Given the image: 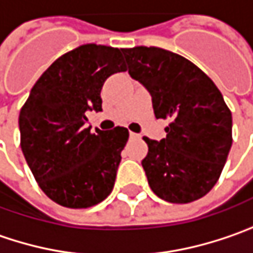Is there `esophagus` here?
<instances>
[{"label": "esophagus", "instance_id": "34e87169", "mask_svg": "<svg viewBox=\"0 0 253 253\" xmlns=\"http://www.w3.org/2000/svg\"><path fill=\"white\" fill-rule=\"evenodd\" d=\"M130 137H131V139H139V134H137V133L130 131Z\"/></svg>", "mask_w": 253, "mask_h": 253}]
</instances>
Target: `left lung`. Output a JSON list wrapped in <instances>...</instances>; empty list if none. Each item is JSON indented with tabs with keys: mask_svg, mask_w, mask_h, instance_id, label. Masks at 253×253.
Instances as JSON below:
<instances>
[{
	"mask_svg": "<svg viewBox=\"0 0 253 253\" xmlns=\"http://www.w3.org/2000/svg\"><path fill=\"white\" fill-rule=\"evenodd\" d=\"M128 74L150 93L156 119H170L166 137H143L150 189L170 203L203 198L220 177L232 146V113L222 93L187 58L159 47L123 48Z\"/></svg>",
	"mask_w": 253,
	"mask_h": 253,
	"instance_id": "obj_1",
	"label": "left lung"
}]
</instances>
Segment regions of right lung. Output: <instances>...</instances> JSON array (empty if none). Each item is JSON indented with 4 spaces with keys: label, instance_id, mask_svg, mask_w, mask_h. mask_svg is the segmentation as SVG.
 <instances>
[{
    "label": "right lung",
    "instance_id": "right-lung-1",
    "mask_svg": "<svg viewBox=\"0 0 253 253\" xmlns=\"http://www.w3.org/2000/svg\"><path fill=\"white\" fill-rule=\"evenodd\" d=\"M123 50L84 44L58 57L38 79L18 117L21 150L41 190L55 203L83 209L113 190L126 127H85V113L101 110V87L126 71Z\"/></svg>",
    "mask_w": 253,
    "mask_h": 253
}]
</instances>
